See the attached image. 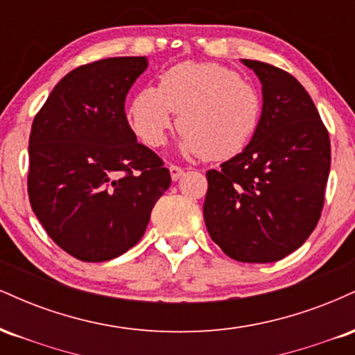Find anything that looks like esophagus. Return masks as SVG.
<instances>
[{
    "label": "esophagus",
    "mask_w": 355,
    "mask_h": 355,
    "mask_svg": "<svg viewBox=\"0 0 355 355\" xmlns=\"http://www.w3.org/2000/svg\"><path fill=\"white\" fill-rule=\"evenodd\" d=\"M168 170H170V177H172L173 182H177L178 178L183 175V168H180V166H177V165H170Z\"/></svg>",
    "instance_id": "1"
}]
</instances>
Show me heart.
<instances>
[{"label": "heart", "mask_w": 355, "mask_h": 355, "mask_svg": "<svg viewBox=\"0 0 355 355\" xmlns=\"http://www.w3.org/2000/svg\"><path fill=\"white\" fill-rule=\"evenodd\" d=\"M262 95L250 80L217 63L185 61L166 70L158 88L145 87L128 108L133 133L146 146L164 145L173 126L183 155L225 160L242 152L262 118Z\"/></svg>", "instance_id": "b5f03b06"}]
</instances>
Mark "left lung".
<instances>
[{
    "label": "left lung",
    "instance_id": "1",
    "mask_svg": "<svg viewBox=\"0 0 355 355\" xmlns=\"http://www.w3.org/2000/svg\"><path fill=\"white\" fill-rule=\"evenodd\" d=\"M262 85L255 135L209 170L203 218L232 259L267 263L297 250L315 229L331 172V140L302 85L280 68L242 60Z\"/></svg>",
    "mask_w": 355,
    "mask_h": 355
}]
</instances>
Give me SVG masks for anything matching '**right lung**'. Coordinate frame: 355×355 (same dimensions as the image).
I'll list each match as a JSON object with an SVG mask.
<instances>
[{
    "instance_id": "1",
    "label": "right lung",
    "mask_w": 355,
    "mask_h": 355,
    "mask_svg": "<svg viewBox=\"0 0 355 355\" xmlns=\"http://www.w3.org/2000/svg\"><path fill=\"white\" fill-rule=\"evenodd\" d=\"M146 68L145 56L76 68L31 126V209L53 242L83 262L112 260L135 245L172 182L125 115L126 95Z\"/></svg>"
}]
</instances>
